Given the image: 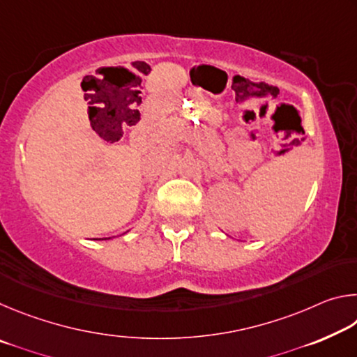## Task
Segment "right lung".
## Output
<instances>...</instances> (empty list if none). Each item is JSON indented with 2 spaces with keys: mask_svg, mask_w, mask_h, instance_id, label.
Wrapping results in <instances>:
<instances>
[{
  "mask_svg": "<svg viewBox=\"0 0 357 357\" xmlns=\"http://www.w3.org/2000/svg\"><path fill=\"white\" fill-rule=\"evenodd\" d=\"M105 239H107V238H105ZM108 239H110V238H108Z\"/></svg>",
  "mask_w": 357,
  "mask_h": 357,
  "instance_id": "1",
  "label": "right lung"
}]
</instances>
